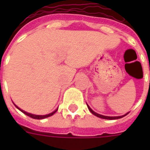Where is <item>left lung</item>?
Segmentation results:
<instances>
[{
  "label": "left lung",
  "instance_id": "8db88e82",
  "mask_svg": "<svg viewBox=\"0 0 150 150\" xmlns=\"http://www.w3.org/2000/svg\"><path fill=\"white\" fill-rule=\"evenodd\" d=\"M87 107H88V110H89V111L91 112V113H92V114H94V115H95V116H98V117H99V118H101V119H104V120H118V119H121V118L124 117L125 116H126V115L128 113H128H126V114H125V115H123V116H103V115L98 114V113H97V112H95V111L92 110H91V108H90V107L88 105V104H87Z\"/></svg>",
  "mask_w": 150,
  "mask_h": 150
}]
</instances>
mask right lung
I'll use <instances>...</instances> for the list:
<instances>
[{"mask_svg": "<svg viewBox=\"0 0 150 150\" xmlns=\"http://www.w3.org/2000/svg\"><path fill=\"white\" fill-rule=\"evenodd\" d=\"M14 104V105H15L17 109H18L20 111H22V112H23V113H25V115H27L28 116H30V117L32 118V119H35V120H43V119H45V118L50 117V116H52V115H53L54 113H55V112H56L57 110H58V109L55 110V111H53V112H51V113H50V114H47V115H34V114H31V113H29V112H25V111L22 110H21L20 108H19V107H17V106L15 104Z\"/></svg>", "mask_w": 150, "mask_h": 150, "instance_id": "obj_1", "label": "right lung"}]
</instances>
